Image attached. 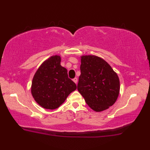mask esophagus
Segmentation results:
<instances>
[{
  "label": "esophagus",
  "instance_id": "obj_1",
  "mask_svg": "<svg viewBox=\"0 0 150 150\" xmlns=\"http://www.w3.org/2000/svg\"><path fill=\"white\" fill-rule=\"evenodd\" d=\"M77 81H78V80H77V78H76V77H75V78H74V79H73V82H74L75 84H77Z\"/></svg>",
  "mask_w": 150,
  "mask_h": 150
}]
</instances>
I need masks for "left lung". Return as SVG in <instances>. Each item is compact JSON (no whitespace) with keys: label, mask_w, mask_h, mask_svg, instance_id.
I'll return each mask as SVG.
<instances>
[{"label":"left lung","mask_w":150,"mask_h":150,"mask_svg":"<svg viewBox=\"0 0 150 150\" xmlns=\"http://www.w3.org/2000/svg\"><path fill=\"white\" fill-rule=\"evenodd\" d=\"M77 90L92 110L99 112L115 103L120 81L109 64L95 55L81 56Z\"/></svg>","instance_id":"left-lung-1"}]
</instances>
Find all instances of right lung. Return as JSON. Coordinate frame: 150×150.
<instances>
[{
  "label": "right lung",
  "mask_w": 150,
  "mask_h": 150,
  "mask_svg": "<svg viewBox=\"0 0 150 150\" xmlns=\"http://www.w3.org/2000/svg\"><path fill=\"white\" fill-rule=\"evenodd\" d=\"M60 61L59 55L50 57L40 66L33 78L31 94L35 100L45 109L59 108L77 89Z\"/></svg>",
  "instance_id": "1"
}]
</instances>
